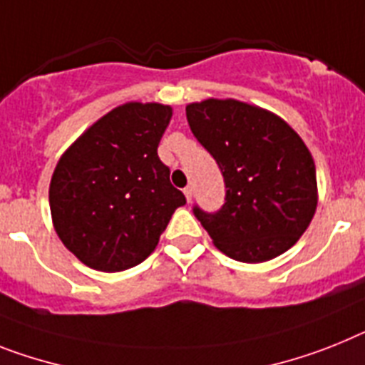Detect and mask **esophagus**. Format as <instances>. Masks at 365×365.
Returning <instances> with one entry per match:
<instances>
[{
    "instance_id": "esophagus-1",
    "label": "esophagus",
    "mask_w": 365,
    "mask_h": 365,
    "mask_svg": "<svg viewBox=\"0 0 365 365\" xmlns=\"http://www.w3.org/2000/svg\"><path fill=\"white\" fill-rule=\"evenodd\" d=\"M183 195H185V198H187V202L192 200V187H191V185H187V187L183 189Z\"/></svg>"
}]
</instances>
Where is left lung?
<instances>
[{"instance_id": "left-lung-1", "label": "left lung", "mask_w": 365, "mask_h": 365, "mask_svg": "<svg viewBox=\"0 0 365 365\" xmlns=\"http://www.w3.org/2000/svg\"><path fill=\"white\" fill-rule=\"evenodd\" d=\"M185 111L225 178L219 210L192 206L217 249L245 263L292 249L317 206L315 165L301 137L277 115L237 100H206Z\"/></svg>"}]
</instances>
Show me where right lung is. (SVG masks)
Masks as SVG:
<instances>
[{"label": "right lung", "mask_w": 365, "mask_h": 365, "mask_svg": "<svg viewBox=\"0 0 365 365\" xmlns=\"http://www.w3.org/2000/svg\"><path fill=\"white\" fill-rule=\"evenodd\" d=\"M173 109L125 103L102 116L59 159L50 183L55 232L85 265L103 272L148 258L185 197L158 146Z\"/></svg>", "instance_id": "add662e5"}]
</instances>
